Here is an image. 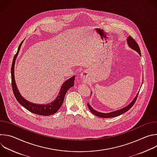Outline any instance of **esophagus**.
<instances>
[{
  "label": "esophagus",
  "mask_w": 157,
  "mask_h": 157,
  "mask_svg": "<svg viewBox=\"0 0 157 157\" xmlns=\"http://www.w3.org/2000/svg\"><path fill=\"white\" fill-rule=\"evenodd\" d=\"M81 78L84 79V80H86L87 79V71H84L82 72L81 74Z\"/></svg>",
  "instance_id": "34e87169"
}]
</instances>
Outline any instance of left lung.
Returning <instances> with one entry per match:
<instances>
[{
  "label": "left lung",
  "instance_id": "left-lung-1",
  "mask_svg": "<svg viewBox=\"0 0 157 157\" xmlns=\"http://www.w3.org/2000/svg\"><path fill=\"white\" fill-rule=\"evenodd\" d=\"M127 43H128V46L130 47H131L132 49H133L134 50H136V52H137L139 53V54L141 56V52H140V48H139V46L138 43L136 42V41L134 40L131 36H129L127 38ZM138 95H139V94H137L136 97L135 98V99H134L132 101V102L130 104H128L127 106H126L125 107H124V108H123L122 109L114 111V112H112V113H99V112H98V111L95 110L94 109H93L91 107V105H89L88 103L87 104V106H88L89 110H91V113L97 116L98 117H102V118H112V117H114L120 116V115L125 113V112H127V110H128L133 105V104L136 103Z\"/></svg>",
  "mask_w": 157,
  "mask_h": 157
}]
</instances>
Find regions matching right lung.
<instances>
[{
    "label": "right lung",
    "mask_w": 157,
    "mask_h": 157,
    "mask_svg": "<svg viewBox=\"0 0 157 157\" xmlns=\"http://www.w3.org/2000/svg\"><path fill=\"white\" fill-rule=\"evenodd\" d=\"M24 41H22L21 43L20 44V45L18 47V50L17 53L15 55L12 64V67H11V79H12V91L13 93V94L17 100V101L22 105L26 109L29 110L31 113L38 114V115H41V116H50L52 115L53 114H55L56 112L58 110V109L61 107L62 104L63 103L64 96L66 95V92L68 91V89L73 87L74 86V82H75V77L73 76L71 78L68 79V80H66L63 84L61 89H60V92L56 98V99L52 103L48 104H45V105H40V104H33L32 102H30L25 100L23 97H22L18 91V89L17 87L15 82V78H14V64L15 62V59L17 58V56L19 52L20 48L21 47V45L22 43H23Z\"/></svg>",
    "instance_id": "1"
}]
</instances>
